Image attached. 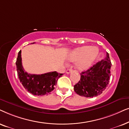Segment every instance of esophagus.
Returning <instances> with one entry per match:
<instances>
[{
	"label": "esophagus",
	"instance_id": "obj_1",
	"mask_svg": "<svg viewBox=\"0 0 129 129\" xmlns=\"http://www.w3.org/2000/svg\"><path fill=\"white\" fill-rule=\"evenodd\" d=\"M72 71H73V70H72L71 68H70V69H67L66 70V73L67 74H70V73H71Z\"/></svg>",
	"mask_w": 129,
	"mask_h": 129
}]
</instances>
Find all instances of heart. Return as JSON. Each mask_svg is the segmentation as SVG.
<instances>
[{
    "label": "heart",
    "mask_w": 129,
    "mask_h": 129,
    "mask_svg": "<svg viewBox=\"0 0 129 129\" xmlns=\"http://www.w3.org/2000/svg\"><path fill=\"white\" fill-rule=\"evenodd\" d=\"M99 49L96 47L83 46L78 48L71 52L69 60L76 62L75 67L78 70H87L99 54Z\"/></svg>",
    "instance_id": "1"
}]
</instances>
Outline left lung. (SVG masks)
<instances>
[{"label": "left lung", "mask_w": 129, "mask_h": 129, "mask_svg": "<svg viewBox=\"0 0 129 129\" xmlns=\"http://www.w3.org/2000/svg\"><path fill=\"white\" fill-rule=\"evenodd\" d=\"M111 66L109 53L107 52L104 59L81 73L80 80L74 86V91L85 97L100 95L109 83Z\"/></svg>", "instance_id": "left-lung-1"}]
</instances>
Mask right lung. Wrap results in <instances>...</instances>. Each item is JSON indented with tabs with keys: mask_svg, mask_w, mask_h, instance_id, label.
<instances>
[{
	"mask_svg": "<svg viewBox=\"0 0 129 129\" xmlns=\"http://www.w3.org/2000/svg\"><path fill=\"white\" fill-rule=\"evenodd\" d=\"M16 66L20 82L27 91L34 95H48L54 90L58 79L63 75V74L58 73L56 71L38 75L26 73L22 67L21 51L18 53Z\"/></svg>",
	"mask_w": 129,
	"mask_h": 129,
	"instance_id": "obj_1",
	"label": "right lung"
}]
</instances>
